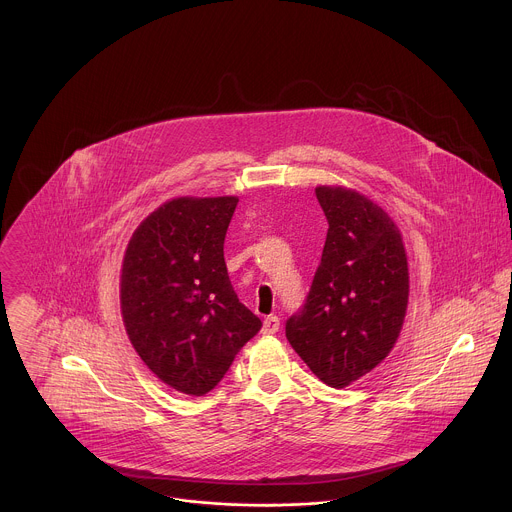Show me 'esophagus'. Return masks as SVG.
<instances>
[{
  "label": "esophagus",
  "instance_id": "esophagus-1",
  "mask_svg": "<svg viewBox=\"0 0 512 512\" xmlns=\"http://www.w3.org/2000/svg\"><path fill=\"white\" fill-rule=\"evenodd\" d=\"M281 328V318L279 316H267L263 322V334H277Z\"/></svg>",
  "mask_w": 512,
  "mask_h": 512
}]
</instances>
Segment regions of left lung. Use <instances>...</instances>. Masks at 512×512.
<instances>
[{
    "mask_svg": "<svg viewBox=\"0 0 512 512\" xmlns=\"http://www.w3.org/2000/svg\"><path fill=\"white\" fill-rule=\"evenodd\" d=\"M328 220L322 261L286 340L310 371L343 389L397 343L408 304V263L389 214L355 190L318 186Z\"/></svg>",
    "mask_w": 512,
    "mask_h": 512,
    "instance_id": "left-lung-1",
    "label": "left lung"
}]
</instances>
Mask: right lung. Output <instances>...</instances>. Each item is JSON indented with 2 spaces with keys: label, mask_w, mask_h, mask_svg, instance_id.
Wrapping results in <instances>:
<instances>
[{
  "label": "right lung",
  "mask_w": 512,
  "mask_h": 512,
  "mask_svg": "<svg viewBox=\"0 0 512 512\" xmlns=\"http://www.w3.org/2000/svg\"><path fill=\"white\" fill-rule=\"evenodd\" d=\"M235 196L176 198L135 229L121 314L143 363L178 393L204 397L263 322L239 302L224 259Z\"/></svg>",
  "instance_id": "add662e5"
}]
</instances>
